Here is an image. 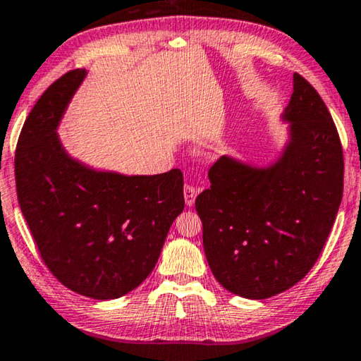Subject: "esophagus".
<instances>
[{"label":"esophagus","mask_w":361,"mask_h":361,"mask_svg":"<svg viewBox=\"0 0 361 361\" xmlns=\"http://www.w3.org/2000/svg\"><path fill=\"white\" fill-rule=\"evenodd\" d=\"M197 188L193 185H185L184 187V198H185V204L187 207H192L193 203H195V198H197Z\"/></svg>","instance_id":"obj_1"}]
</instances>
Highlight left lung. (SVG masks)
Instances as JSON below:
<instances>
[{
  "label": "left lung",
  "mask_w": 361,
  "mask_h": 361,
  "mask_svg": "<svg viewBox=\"0 0 361 361\" xmlns=\"http://www.w3.org/2000/svg\"><path fill=\"white\" fill-rule=\"evenodd\" d=\"M289 142L268 168L221 157L212 187L195 200L213 276L235 295L262 300L290 289L313 268L343 192L341 138L318 92L293 74L282 114Z\"/></svg>",
  "instance_id": "obj_1"
}]
</instances>
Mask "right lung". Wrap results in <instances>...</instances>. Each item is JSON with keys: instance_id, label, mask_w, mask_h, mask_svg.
I'll use <instances>...</instances> for the list:
<instances>
[{"instance_id": "add662e5", "label": "right lung", "mask_w": 361, "mask_h": 361, "mask_svg": "<svg viewBox=\"0 0 361 361\" xmlns=\"http://www.w3.org/2000/svg\"><path fill=\"white\" fill-rule=\"evenodd\" d=\"M85 74L66 72L27 116L16 148V188L51 274L80 295L111 300L153 271L184 209V176L180 169L157 176L95 171L66 153L56 129Z\"/></svg>"}]
</instances>
